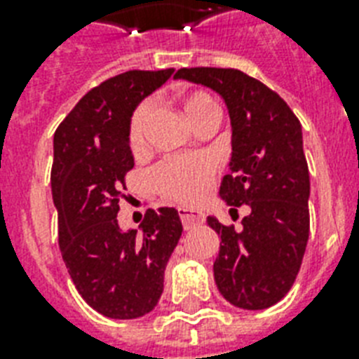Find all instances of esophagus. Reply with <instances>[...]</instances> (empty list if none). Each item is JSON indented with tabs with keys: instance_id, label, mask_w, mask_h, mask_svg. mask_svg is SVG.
I'll use <instances>...</instances> for the list:
<instances>
[{
	"instance_id": "obj_1",
	"label": "esophagus",
	"mask_w": 359,
	"mask_h": 359,
	"mask_svg": "<svg viewBox=\"0 0 359 359\" xmlns=\"http://www.w3.org/2000/svg\"><path fill=\"white\" fill-rule=\"evenodd\" d=\"M180 222L184 225V229H191L196 225H201L205 222V216L199 210H190V208H179Z\"/></svg>"
}]
</instances>
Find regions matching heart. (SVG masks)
Listing matches in <instances>:
<instances>
[{"instance_id": "1", "label": "heart", "mask_w": 359, "mask_h": 359, "mask_svg": "<svg viewBox=\"0 0 359 359\" xmlns=\"http://www.w3.org/2000/svg\"><path fill=\"white\" fill-rule=\"evenodd\" d=\"M180 106L188 123L196 130L208 121H218V104L205 91L184 93L180 97ZM152 111H154L152 102H143L132 115L128 126V141L132 151L137 152L145 147ZM212 175V162L205 156L165 158L152 171V184L171 201L180 205H194L205 196Z\"/></svg>"}]
</instances>
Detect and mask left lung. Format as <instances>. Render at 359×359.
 <instances>
[{"instance_id":"obj_1","label":"left lung","mask_w":359,"mask_h":359,"mask_svg":"<svg viewBox=\"0 0 359 359\" xmlns=\"http://www.w3.org/2000/svg\"><path fill=\"white\" fill-rule=\"evenodd\" d=\"M175 78L212 89L227 106L233 152L219 197L229 207L248 205L250 214L240 231L207 218L222 238L214 279L233 306L266 309L290 290L309 238L302 124L278 93L240 70L196 67Z\"/></svg>"}]
</instances>
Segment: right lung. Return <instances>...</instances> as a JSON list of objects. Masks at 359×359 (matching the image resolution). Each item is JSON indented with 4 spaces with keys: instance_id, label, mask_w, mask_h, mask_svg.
<instances>
[{
    "instance_id": "add662e5",
    "label": "right lung",
    "mask_w": 359,
    "mask_h": 359,
    "mask_svg": "<svg viewBox=\"0 0 359 359\" xmlns=\"http://www.w3.org/2000/svg\"><path fill=\"white\" fill-rule=\"evenodd\" d=\"M175 69L128 70L91 89L53 134L52 197L70 279L108 318L143 317L163 290V270L182 224L175 208H149L137 229L117 222L124 175L134 168L128 126L137 104Z\"/></svg>"
}]
</instances>
